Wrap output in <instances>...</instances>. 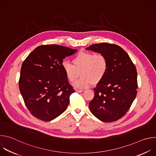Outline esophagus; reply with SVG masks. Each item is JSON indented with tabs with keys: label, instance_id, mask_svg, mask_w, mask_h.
I'll return each mask as SVG.
<instances>
[{
	"label": "esophagus",
	"instance_id": "1",
	"mask_svg": "<svg viewBox=\"0 0 156 156\" xmlns=\"http://www.w3.org/2000/svg\"><path fill=\"white\" fill-rule=\"evenodd\" d=\"M76 91L77 93H81V92L83 91V90H76Z\"/></svg>",
	"mask_w": 156,
	"mask_h": 156
}]
</instances>
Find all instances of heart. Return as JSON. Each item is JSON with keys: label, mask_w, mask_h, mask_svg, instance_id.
I'll use <instances>...</instances> for the list:
<instances>
[{"label": "heart", "mask_w": 156, "mask_h": 156, "mask_svg": "<svg viewBox=\"0 0 156 156\" xmlns=\"http://www.w3.org/2000/svg\"><path fill=\"white\" fill-rule=\"evenodd\" d=\"M73 64L64 60L62 68L70 82H73L81 72V78L73 85L79 88H85L99 83L106 75L108 69V61L102 54L81 52L72 60Z\"/></svg>", "instance_id": "heart-1"}]
</instances>
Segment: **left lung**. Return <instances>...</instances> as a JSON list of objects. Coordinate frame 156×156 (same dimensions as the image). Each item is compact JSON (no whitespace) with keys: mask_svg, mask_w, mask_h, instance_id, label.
I'll return each instance as SVG.
<instances>
[{"mask_svg":"<svg viewBox=\"0 0 156 156\" xmlns=\"http://www.w3.org/2000/svg\"><path fill=\"white\" fill-rule=\"evenodd\" d=\"M106 56L108 69L94 87V97L89 104L91 113L104 122L123 117L134 101L138 89L137 72L128 54L114 44H95L86 48Z\"/></svg>","mask_w":156,"mask_h":156,"instance_id":"obj_1","label":"left lung"}]
</instances>
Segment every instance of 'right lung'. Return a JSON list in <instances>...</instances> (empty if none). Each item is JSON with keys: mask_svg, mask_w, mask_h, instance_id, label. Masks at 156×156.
<instances>
[{"mask_svg": "<svg viewBox=\"0 0 156 156\" xmlns=\"http://www.w3.org/2000/svg\"><path fill=\"white\" fill-rule=\"evenodd\" d=\"M77 51L49 44L37 47L23 61L19 89L25 104L35 117L51 121L66 110L75 93L64 73L62 63Z\"/></svg>", "mask_w": 156, "mask_h": 156, "instance_id": "1", "label": "right lung"}]
</instances>
